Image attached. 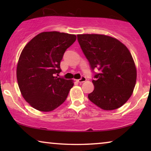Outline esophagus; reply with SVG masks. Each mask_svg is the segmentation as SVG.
<instances>
[{
  "label": "esophagus",
  "mask_w": 151,
  "mask_h": 151,
  "mask_svg": "<svg viewBox=\"0 0 151 151\" xmlns=\"http://www.w3.org/2000/svg\"><path fill=\"white\" fill-rule=\"evenodd\" d=\"M86 78L84 77V76H82L80 79L77 80V82H84L86 81Z\"/></svg>",
  "instance_id": "1"
}]
</instances>
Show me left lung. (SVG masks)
I'll use <instances>...</instances> for the list:
<instances>
[{"label": "left lung", "mask_w": 151, "mask_h": 151, "mask_svg": "<svg viewBox=\"0 0 151 151\" xmlns=\"http://www.w3.org/2000/svg\"><path fill=\"white\" fill-rule=\"evenodd\" d=\"M79 42L91 69L94 90L88 95L91 102L103 110L111 111L124 104L133 93L137 71L129 49L120 41L100 34H78Z\"/></svg>", "instance_id": "obj_1"}]
</instances>
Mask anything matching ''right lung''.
<instances>
[{
  "mask_svg": "<svg viewBox=\"0 0 151 151\" xmlns=\"http://www.w3.org/2000/svg\"><path fill=\"white\" fill-rule=\"evenodd\" d=\"M76 36L58 32H42L22 49L16 69L18 86L27 102L37 110L49 112L67 99L73 80L58 78L60 61Z\"/></svg>",
  "mask_w": 151,
  "mask_h": 151,
  "instance_id": "1",
  "label": "right lung"
}]
</instances>
